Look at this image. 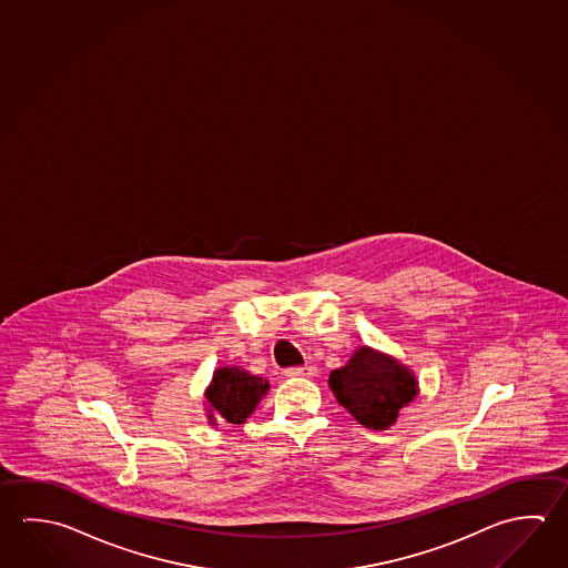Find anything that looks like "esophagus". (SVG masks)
<instances>
[{"label": "esophagus", "instance_id": "1", "mask_svg": "<svg viewBox=\"0 0 568 568\" xmlns=\"http://www.w3.org/2000/svg\"><path fill=\"white\" fill-rule=\"evenodd\" d=\"M285 375L287 377H303L311 378L317 375V367H313V365H303V367H293L285 371Z\"/></svg>", "mask_w": 568, "mask_h": 568}]
</instances>
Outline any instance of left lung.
Listing matches in <instances>:
<instances>
[{"instance_id": "1", "label": "left lung", "mask_w": 568, "mask_h": 568, "mask_svg": "<svg viewBox=\"0 0 568 568\" xmlns=\"http://www.w3.org/2000/svg\"><path fill=\"white\" fill-rule=\"evenodd\" d=\"M328 388L363 427L387 430L398 410L418 395L415 373L400 361L377 348H355L345 367L328 375Z\"/></svg>"}]
</instances>
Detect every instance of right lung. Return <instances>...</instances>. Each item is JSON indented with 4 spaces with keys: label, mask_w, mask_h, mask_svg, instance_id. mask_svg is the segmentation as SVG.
<instances>
[{
    "label": "right lung",
    "mask_w": 568,
    "mask_h": 568,
    "mask_svg": "<svg viewBox=\"0 0 568 568\" xmlns=\"http://www.w3.org/2000/svg\"><path fill=\"white\" fill-rule=\"evenodd\" d=\"M270 381L241 367L215 368L205 388V417L211 427L221 423L243 425L267 395Z\"/></svg>",
    "instance_id": "right-lung-1"
}]
</instances>
